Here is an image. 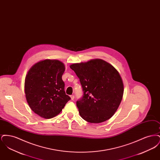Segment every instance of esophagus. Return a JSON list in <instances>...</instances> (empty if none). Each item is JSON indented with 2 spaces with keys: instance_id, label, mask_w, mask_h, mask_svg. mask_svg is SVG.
<instances>
[{
  "instance_id": "esophagus-1",
  "label": "esophagus",
  "mask_w": 160,
  "mask_h": 160,
  "mask_svg": "<svg viewBox=\"0 0 160 160\" xmlns=\"http://www.w3.org/2000/svg\"><path fill=\"white\" fill-rule=\"evenodd\" d=\"M70 97H71V100H74V95H71Z\"/></svg>"
}]
</instances>
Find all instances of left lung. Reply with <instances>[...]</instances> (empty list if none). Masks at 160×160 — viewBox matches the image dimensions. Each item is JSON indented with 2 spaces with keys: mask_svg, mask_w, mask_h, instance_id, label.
<instances>
[{
  "mask_svg": "<svg viewBox=\"0 0 160 160\" xmlns=\"http://www.w3.org/2000/svg\"><path fill=\"white\" fill-rule=\"evenodd\" d=\"M70 68L79 78L83 88V97L76 102L80 116L92 123L112 118L123 94V84L118 71L99 59L74 63Z\"/></svg>",
  "mask_w": 160,
  "mask_h": 160,
  "instance_id": "8db88e82",
  "label": "left lung"
}]
</instances>
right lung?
<instances>
[{"instance_id":"add662e5","label":"right lung","mask_w":160,"mask_h":160,"mask_svg":"<svg viewBox=\"0 0 160 160\" xmlns=\"http://www.w3.org/2000/svg\"><path fill=\"white\" fill-rule=\"evenodd\" d=\"M64 64L58 60L46 59L33 65L25 78L24 91L32 110L50 119L61 113L71 98L66 95L62 77Z\"/></svg>"}]
</instances>
